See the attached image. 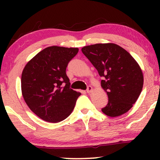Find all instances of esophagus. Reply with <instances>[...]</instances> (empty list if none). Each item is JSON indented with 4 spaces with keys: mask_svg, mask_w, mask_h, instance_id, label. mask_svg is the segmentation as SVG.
<instances>
[{
    "mask_svg": "<svg viewBox=\"0 0 160 160\" xmlns=\"http://www.w3.org/2000/svg\"><path fill=\"white\" fill-rule=\"evenodd\" d=\"M93 89H92V87L91 86H88V87H87V89H86V92H87L88 93H89V92H91L92 91Z\"/></svg>",
    "mask_w": 160,
    "mask_h": 160,
    "instance_id": "1",
    "label": "esophagus"
}]
</instances>
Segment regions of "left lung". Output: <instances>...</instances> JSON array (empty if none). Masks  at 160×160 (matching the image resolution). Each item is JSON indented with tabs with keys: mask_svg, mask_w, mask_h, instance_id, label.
I'll return each instance as SVG.
<instances>
[{
	"mask_svg": "<svg viewBox=\"0 0 160 160\" xmlns=\"http://www.w3.org/2000/svg\"><path fill=\"white\" fill-rule=\"evenodd\" d=\"M82 52L104 78L101 85L108 103L102 111L108 117L123 114L140 95L144 77L140 66L126 49L115 43H96L82 48Z\"/></svg>",
	"mask_w": 160,
	"mask_h": 160,
	"instance_id": "left-lung-1",
	"label": "left lung"
}]
</instances>
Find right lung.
I'll return each instance as SVG.
<instances>
[{
    "mask_svg": "<svg viewBox=\"0 0 160 160\" xmlns=\"http://www.w3.org/2000/svg\"><path fill=\"white\" fill-rule=\"evenodd\" d=\"M78 51V48L47 47L24 68L21 79L24 100L43 120L61 122L74 110L81 93L70 88L66 68Z\"/></svg>",
    "mask_w": 160,
    "mask_h": 160,
    "instance_id": "1",
    "label": "right lung"
}]
</instances>
